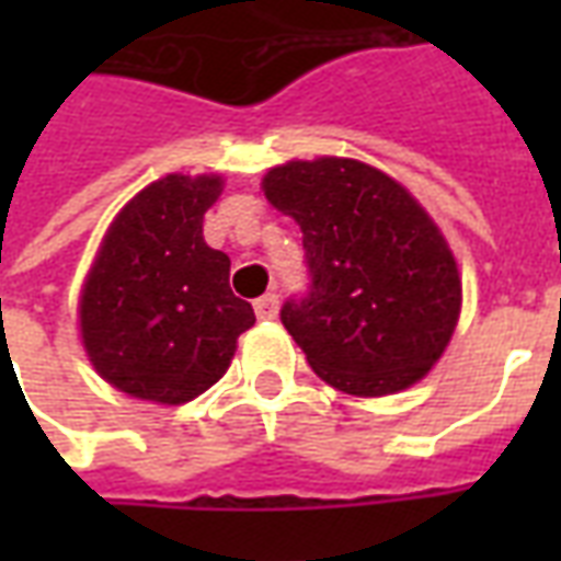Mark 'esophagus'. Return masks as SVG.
<instances>
[{
	"mask_svg": "<svg viewBox=\"0 0 561 561\" xmlns=\"http://www.w3.org/2000/svg\"><path fill=\"white\" fill-rule=\"evenodd\" d=\"M255 316L261 318V321H273V318L279 316V297H276V294H264V297H257Z\"/></svg>",
	"mask_w": 561,
	"mask_h": 561,
	"instance_id": "obj_1",
	"label": "esophagus"
}]
</instances>
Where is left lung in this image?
Returning a JSON list of instances; mask_svg holds the SVG:
<instances>
[{
	"mask_svg": "<svg viewBox=\"0 0 561 561\" xmlns=\"http://www.w3.org/2000/svg\"><path fill=\"white\" fill-rule=\"evenodd\" d=\"M264 195L304 231L309 291L282 324L328 385L385 397L421 381L462 304L445 237L397 180L354 159L288 161Z\"/></svg>",
	"mask_w": 561,
	"mask_h": 561,
	"instance_id": "left-lung-1",
	"label": "left lung"
}]
</instances>
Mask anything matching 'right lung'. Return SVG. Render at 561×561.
Returning <instances> with one entry per match:
<instances>
[{"instance_id": "right-lung-1", "label": "right lung", "mask_w": 561, "mask_h": 561, "mask_svg": "<svg viewBox=\"0 0 561 561\" xmlns=\"http://www.w3.org/2000/svg\"><path fill=\"white\" fill-rule=\"evenodd\" d=\"M221 176L168 173L119 209L80 291L95 373L138 400L180 405L213 388L255 324L233 297L231 261L204 243Z\"/></svg>"}]
</instances>
